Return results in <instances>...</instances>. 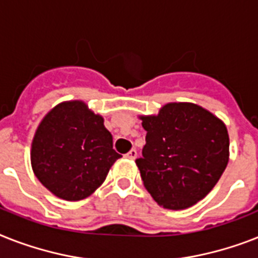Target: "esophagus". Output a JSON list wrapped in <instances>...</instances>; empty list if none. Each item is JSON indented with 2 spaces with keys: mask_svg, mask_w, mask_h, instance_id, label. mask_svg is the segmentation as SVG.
<instances>
[{
  "mask_svg": "<svg viewBox=\"0 0 258 258\" xmlns=\"http://www.w3.org/2000/svg\"><path fill=\"white\" fill-rule=\"evenodd\" d=\"M136 156H138V152H136L135 148H133V150H130L127 154H125V158L130 159V160H134V159H136Z\"/></svg>",
  "mask_w": 258,
  "mask_h": 258,
  "instance_id": "obj_1",
  "label": "esophagus"
}]
</instances>
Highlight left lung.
Returning a JSON list of instances; mask_svg holds the SVG:
<instances>
[{"instance_id": "obj_1", "label": "left lung", "mask_w": 258, "mask_h": 258, "mask_svg": "<svg viewBox=\"0 0 258 258\" xmlns=\"http://www.w3.org/2000/svg\"><path fill=\"white\" fill-rule=\"evenodd\" d=\"M147 131L143 158L135 163L146 189L165 209L189 208L212 190L229 160L225 123L189 102L164 104L140 115Z\"/></svg>"}]
</instances>
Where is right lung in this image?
<instances>
[{
  "label": "right lung",
  "instance_id": "obj_1",
  "mask_svg": "<svg viewBox=\"0 0 258 258\" xmlns=\"http://www.w3.org/2000/svg\"><path fill=\"white\" fill-rule=\"evenodd\" d=\"M83 100H66L43 116L31 140L33 172L54 196L68 202L89 198L122 155L112 135Z\"/></svg>",
  "mask_w": 258,
  "mask_h": 258
}]
</instances>
